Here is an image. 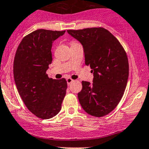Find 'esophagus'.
Wrapping results in <instances>:
<instances>
[{"mask_svg":"<svg viewBox=\"0 0 149 149\" xmlns=\"http://www.w3.org/2000/svg\"><path fill=\"white\" fill-rule=\"evenodd\" d=\"M66 81H67L68 85H70L72 82H73V80L72 79H70V78H68V79H66Z\"/></svg>","mask_w":149,"mask_h":149,"instance_id":"1","label":"esophagus"}]
</instances>
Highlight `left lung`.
<instances>
[{
  "label": "left lung",
  "instance_id": "left-lung-1",
  "mask_svg": "<svg viewBox=\"0 0 149 149\" xmlns=\"http://www.w3.org/2000/svg\"><path fill=\"white\" fill-rule=\"evenodd\" d=\"M84 47L85 64L94 74L93 83L82 81L78 98L86 112L92 116L108 115L121 100L127 86L129 64L124 48L106 29L67 30Z\"/></svg>",
  "mask_w": 149,
  "mask_h": 149
}]
</instances>
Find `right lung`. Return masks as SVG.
<instances>
[{"mask_svg":"<svg viewBox=\"0 0 149 149\" xmlns=\"http://www.w3.org/2000/svg\"><path fill=\"white\" fill-rule=\"evenodd\" d=\"M65 32L35 30L22 39L15 55L13 76L19 95L29 110L42 119L61 111L66 94L65 79H52L46 73L52 63V42Z\"/></svg>","mask_w":149,"mask_h":149,"instance_id":"obj_1","label":"right lung"}]
</instances>
